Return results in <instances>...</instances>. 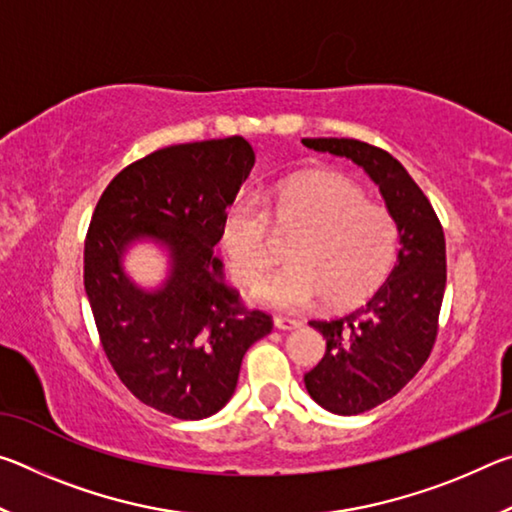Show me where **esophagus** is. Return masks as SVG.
<instances>
[{"mask_svg":"<svg viewBox=\"0 0 512 512\" xmlns=\"http://www.w3.org/2000/svg\"><path fill=\"white\" fill-rule=\"evenodd\" d=\"M273 323L277 329H296L302 325L298 318H287V316H275Z\"/></svg>","mask_w":512,"mask_h":512,"instance_id":"obj_1","label":"esophagus"}]
</instances>
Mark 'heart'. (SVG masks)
<instances>
[{"label": "heart", "instance_id": "b5f03b06", "mask_svg": "<svg viewBox=\"0 0 512 512\" xmlns=\"http://www.w3.org/2000/svg\"><path fill=\"white\" fill-rule=\"evenodd\" d=\"M300 239L289 250L291 266L255 289L257 300L298 311L325 300L348 309L372 296L395 266L400 225L386 207L336 173H300L275 189L268 205L241 194L228 207L221 244L232 280L253 287L275 262V235Z\"/></svg>", "mask_w": 512, "mask_h": 512}]
</instances>
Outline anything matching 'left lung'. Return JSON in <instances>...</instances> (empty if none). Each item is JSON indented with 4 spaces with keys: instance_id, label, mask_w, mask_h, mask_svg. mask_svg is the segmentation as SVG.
<instances>
[{
    "instance_id": "8db88e82",
    "label": "left lung",
    "mask_w": 512,
    "mask_h": 512,
    "mask_svg": "<svg viewBox=\"0 0 512 512\" xmlns=\"http://www.w3.org/2000/svg\"><path fill=\"white\" fill-rule=\"evenodd\" d=\"M302 144L366 169L400 225L397 264L375 296L343 316L309 320L327 339L325 357L305 375L309 395L327 411L357 415L400 393L429 359L447 282L445 232L429 198L388 151L348 137Z\"/></svg>"
}]
</instances>
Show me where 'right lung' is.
<instances>
[{
	"mask_svg": "<svg viewBox=\"0 0 512 512\" xmlns=\"http://www.w3.org/2000/svg\"><path fill=\"white\" fill-rule=\"evenodd\" d=\"M253 164L241 135L153 151L110 180L85 235L83 282L101 348L137 400L173 418L221 411L246 350L273 329L271 314L225 287L214 255ZM137 236L162 238L174 253L158 294L133 288L120 271V250Z\"/></svg>",
	"mask_w": 512,
	"mask_h": 512,
	"instance_id": "1",
	"label": "right lung"
}]
</instances>
